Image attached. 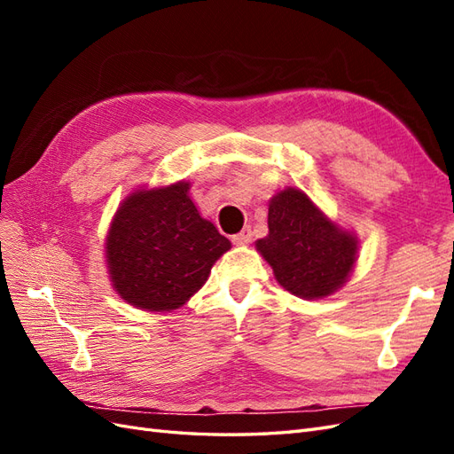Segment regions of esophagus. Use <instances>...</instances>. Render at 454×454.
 Wrapping results in <instances>:
<instances>
[{"mask_svg": "<svg viewBox=\"0 0 454 454\" xmlns=\"http://www.w3.org/2000/svg\"><path fill=\"white\" fill-rule=\"evenodd\" d=\"M232 242L239 244V246H244V244L252 242V229H250V227H244V229L239 232V235L232 237Z\"/></svg>", "mask_w": 454, "mask_h": 454, "instance_id": "esophagus-1", "label": "esophagus"}]
</instances>
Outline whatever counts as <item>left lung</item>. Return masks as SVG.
<instances>
[{
    "instance_id": "left-lung-1",
    "label": "left lung",
    "mask_w": 454,
    "mask_h": 454,
    "mask_svg": "<svg viewBox=\"0 0 454 454\" xmlns=\"http://www.w3.org/2000/svg\"><path fill=\"white\" fill-rule=\"evenodd\" d=\"M255 248L284 290L322 299L347 282L358 239L333 223L303 191L287 187L270 199L269 235Z\"/></svg>"
}]
</instances>
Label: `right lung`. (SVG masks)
Masks as SVG:
<instances>
[{"label": "right lung", "instance_id": "obj_1", "mask_svg": "<svg viewBox=\"0 0 454 454\" xmlns=\"http://www.w3.org/2000/svg\"><path fill=\"white\" fill-rule=\"evenodd\" d=\"M189 182L138 189L121 202L106 239L109 278L127 303L153 312L185 305L231 242L189 199Z\"/></svg>", "mask_w": 454, "mask_h": 454}]
</instances>
